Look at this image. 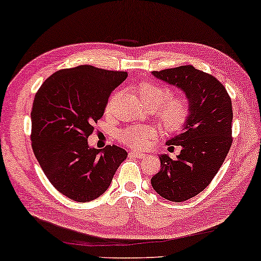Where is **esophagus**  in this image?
<instances>
[{
  "label": "esophagus",
  "mask_w": 261,
  "mask_h": 261,
  "mask_svg": "<svg viewBox=\"0 0 261 261\" xmlns=\"http://www.w3.org/2000/svg\"><path fill=\"white\" fill-rule=\"evenodd\" d=\"M129 156L130 157H137V159H145L146 157V153H143V152H139V151H130L129 152Z\"/></svg>",
  "instance_id": "obj_1"
}]
</instances>
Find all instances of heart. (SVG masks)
<instances>
[{
  "label": "heart",
  "instance_id": "heart-1",
  "mask_svg": "<svg viewBox=\"0 0 261 261\" xmlns=\"http://www.w3.org/2000/svg\"><path fill=\"white\" fill-rule=\"evenodd\" d=\"M141 104L145 108L156 109L155 116L163 129L168 133L182 130L192 115L191 102L186 96H170L168 87L146 81L136 87ZM155 128L149 125H133L118 134V139L125 145L136 149H145L155 136Z\"/></svg>",
  "mask_w": 261,
  "mask_h": 261
}]
</instances>
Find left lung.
I'll list each match as a JSON object with an SVG mask.
<instances>
[{"label":"left lung","instance_id":"8db88e82","mask_svg":"<svg viewBox=\"0 0 261 261\" xmlns=\"http://www.w3.org/2000/svg\"><path fill=\"white\" fill-rule=\"evenodd\" d=\"M152 75L182 89L192 106L184 132L167 141L181 151L175 160L160 155L161 169L151 179L153 190L163 198L184 202L211 184L229 153L232 104L223 83L192 65L152 71Z\"/></svg>","mask_w":261,"mask_h":261}]
</instances>
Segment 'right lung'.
I'll use <instances>...</instances> for the list:
<instances>
[{
  "instance_id": "add662e5",
  "label": "right lung",
  "mask_w": 261,
  "mask_h": 261,
  "mask_svg": "<svg viewBox=\"0 0 261 261\" xmlns=\"http://www.w3.org/2000/svg\"><path fill=\"white\" fill-rule=\"evenodd\" d=\"M127 76L125 71L80 65L54 72L35 95L32 150L50 184L73 201L89 202L101 196L127 159L122 147L96 150L88 145L93 124Z\"/></svg>"
}]
</instances>
